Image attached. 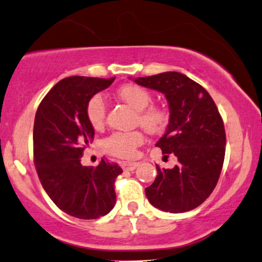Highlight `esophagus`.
Masks as SVG:
<instances>
[{
  "label": "esophagus",
  "instance_id": "obj_1",
  "mask_svg": "<svg viewBox=\"0 0 262 262\" xmlns=\"http://www.w3.org/2000/svg\"><path fill=\"white\" fill-rule=\"evenodd\" d=\"M138 165H139L138 162H123V163H122V168H123L124 170L133 171Z\"/></svg>",
  "mask_w": 262,
  "mask_h": 262
}]
</instances>
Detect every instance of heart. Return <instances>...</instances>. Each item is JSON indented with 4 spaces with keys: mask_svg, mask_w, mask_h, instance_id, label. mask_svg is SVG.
I'll use <instances>...</instances> for the list:
<instances>
[{
    "mask_svg": "<svg viewBox=\"0 0 262 262\" xmlns=\"http://www.w3.org/2000/svg\"><path fill=\"white\" fill-rule=\"evenodd\" d=\"M118 98L137 111V122L147 133L163 132L169 121V115L163 107L151 105L152 94L146 88L137 84H127L118 89ZM88 122L93 128H100L106 116V104L101 95L95 94L89 99L85 107ZM144 142L141 132H115L101 141L104 152L116 157L129 158L137 154V148Z\"/></svg>",
    "mask_w": 262,
    "mask_h": 262,
    "instance_id": "1",
    "label": "heart"
}]
</instances>
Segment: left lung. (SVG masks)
Here are the masks:
<instances>
[{
	"instance_id": "1",
	"label": "left lung",
	"mask_w": 262,
	"mask_h": 262,
	"mask_svg": "<svg viewBox=\"0 0 262 262\" xmlns=\"http://www.w3.org/2000/svg\"><path fill=\"white\" fill-rule=\"evenodd\" d=\"M134 82L164 94L169 123L156 146L165 158H178L171 169L156 165L157 177L145 188L147 200L169 213L194 209L210 196L223 169L226 134L219 110L209 93L180 72H162Z\"/></svg>"
}]
</instances>
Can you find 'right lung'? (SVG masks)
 I'll list each match as a JSON object with an SVG mask.
<instances>
[{"label":"right lung","mask_w":262,"mask_h":262,"mask_svg":"<svg viewBox=\"0 0 262 262\" xmlns=\"http://www.w3.org/2000/svg\"><path fill=\"white\" fill-rule=\"evenodd\" d=\"M114 81L84 76L61 79L35 116L34 161L39 181L59 209L78 219L104 216L116 203L114 184L121 167L104 158L97 168L81 164L83 150L94 139L87 102Z\"/></svg>","instance_id":"right-lung-1"}]
</instances>
